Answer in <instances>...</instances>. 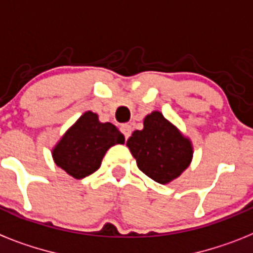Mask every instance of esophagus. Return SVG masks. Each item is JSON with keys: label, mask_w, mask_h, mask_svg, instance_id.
Wrapping results in <instances>:
<instances>
[{"label": "esophagus", "mask_w": 253, "mask_h": 253, "mask_svg": "<svg viewBox=\"0 0 253 253\" xmlns=\"http://www.w3.org/2000/svg\"><path fill=\"white\" fill-rule=\"evenodd\" d=\"M121 131H122L123 136H125V139H128L131 135V132H132V128H131L130 125H123L122 127H121Z\"/></svg>", "instance_id": "esophagus-1"}]
</instances>
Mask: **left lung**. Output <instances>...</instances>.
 I'll return each instance as SVG.
<instances>
[{
	"instance_id": "8db88e82",
	"label": "left lung",
	"mask_w": 253,
	"mask_h": 253,
	"mask_svg": "<svg viewBox=\"0 0 253 253\" xmlns=\"http://www.w3.org/2000/svg\"><path fill=\"white\" fill-rule=\"evenodd\" d=\"M126 145L140 171L159 184L177 179L193 159L190 139L158 110L144 118V128L133 131Z\"/></svg>"
}]
</instances>
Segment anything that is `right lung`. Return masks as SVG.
Masks as SVG:
<instances>
[{
    "mask_svg": "<svg viewBox=\"0 0 253 253\" xmlns=\"http://www.w3.org/2000/svg\"><path fill=\"white\" fill-rule=\"evenodd\" d=\"M125 143V136L110 122H100L94 112H84L52 148L56 166L74 179L94 173L110 146Z\"/></svg>",
    "mask_w": 253,
    "mask_h": 253,
    "instance_id": "1",
    "label": "right lung"
}]
</instances>
